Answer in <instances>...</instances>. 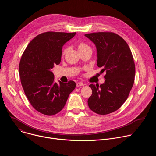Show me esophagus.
Returning <instances> with one entry per match:
<instances>
[{"label":"esophagus","mask_w":156,"mask_h":156,"mask_svg":"<svg viewBox=\"0 0 156 156\" xmlns=\"http://www.w3.org/2000/svg\"><path fill=\"white\" fill-rule=\"evenodd\" d=\"M84 86V84L81 82H79L78 83H76V86L77 87H79V86Z\"/></svg>","instance_id":"esophagus-1"}]
</instances>
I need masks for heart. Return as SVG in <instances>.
Wrapping results in <instances>:
<instances>
[{
  "mask_svg": "<svg viewBox=\"0 0 156 156\" xmlns=\"http://www.w3.org/2000/svg\"><path fill=\"white\" fill-rule=\"evenodd\" d=\"M77 48H78V51H79V52H81V51H82L83 50H84V49L87 48H89V47H88V46L87 45V44H85L84 42H78V44H77ZM66 51H67V49H65L63 51V52H62L63 55H64V54L66 53Z\"/></svg>",
  "mask_w": 156,
  "mask_h": 156,
  "instance_id": "1",
  "label": "heart"
}]
</instances>
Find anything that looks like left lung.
Instances as JSON below:
<instances>
[{
    "label": "left lung",
    "mask_w": 156,
    "mask_h": 156,
    "mask_svg": "<svg viewBox=\"0 0 156 156\" xmlns=\"http://www.w3.org/2000/svg\"><path fill=\"white\" fill-rule=\"evenodd\" d=\"M95 44L99 67L106 74L104 84H91L93 93L89 98V107L99 115L118 110L127 99L134 84L135 65L126 41L112 32L86 34Z\"/></svg>",
    "instance_id": "8db88e82"
}]
</instances>
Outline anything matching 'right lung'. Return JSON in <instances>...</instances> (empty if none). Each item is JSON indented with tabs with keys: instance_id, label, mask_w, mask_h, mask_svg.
Masks as SVG:
<instances>
[{
	"instance_id": "1",
	"label": "right lung",
	"mask_w": 156,
	"mask_h": 156,
	"mask_svg": "<svg viewBox=\"0 0 156 156\" xmlns=\"http://www.w3.org/2000/svg\"><path fill=\"white\" fill-rule=\"evenodd\" d=\"M76 33L48 31L36 36L28 45L19 65L21 83L26 96L39 112L51 116L62 110L76 83L54 82L51 71L61 61L64 44Z\"/></svg>"
}]
</instances>
